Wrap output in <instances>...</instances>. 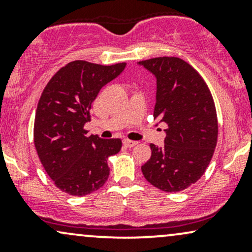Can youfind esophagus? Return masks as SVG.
<instances>
[{
    "label": "esophagus",
    "instance_id": "obj_1",
    "mask_svg": "<svg viewBox=\"0 0 252 252\" xmlns=\"http://www.w3.org/2000/svg\"><path fill=\"white\" fill-rule=\"evenodd\" d=\"M123 144L126 147H128V148H131V147L136 146L137 142H136V141H131V140H123Z\"/></svg>",
    "mask_w": 252,
    "mask_h": 252
}]
</instances>
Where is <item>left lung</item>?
Returning a JSON list of instances; mask_svg holds the SVG:
<instances>
[{
    "instance_id": "obj_1",
    "label": "left lung",
    "mask_w": 252,
    "mask_h": 252,
    "mask_svg": "<svg viewBox=\"0 0 252 252\" xmlns=\"http://www.w3.org/2000/svg\"><path fill=\"white\" fill-rule=\"evenodd\" d=\"M156 79L153 116L167 124L164 146L150 143L141 167L146 180L166 192H180L201 178L218 137L217 114L206 83L189 63L175 57L137 63Z\"/></svg>"
}]
</instances>
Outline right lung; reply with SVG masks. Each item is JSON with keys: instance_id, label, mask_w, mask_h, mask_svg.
Instances as JSON below:
<instances>
[{"instance_id": "1", "label": "right lung", "mask_w": 252, "mask_h": 252, "mask_svg": "<svg viewBox=\"0 0 252 252\" xmlns=\"http://www.w3.org/2000/svg\"><path fill=\"white\" fill-rule=\"evenodd\" d=\"M126 63L103 66L68 63L46 85L34 122V143L43 168L56 186L70 195H86L105 184L109 156L122 147L120 138L88 135L90 109L100 89L117 78Z\"/></svg>"}]
</instances>
